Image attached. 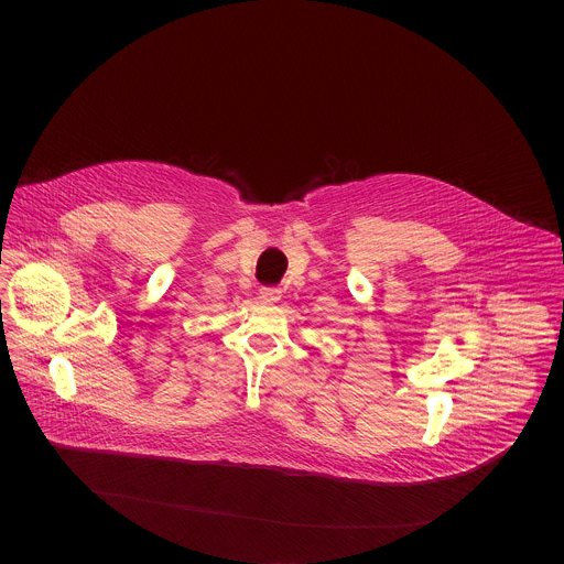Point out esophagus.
I'll return each instance as SVG.
<instances>
[{
  "label": "esophagus",
  "mask_w": 564,
  "mask_h": 564,
  "mask_svg": "<svg viewBox=\"0 0 564 564\" xmlns=\"http://www.w3.org/2000/svg\"><path fill=\"white\" fill-rule=\"evenodd\" d=\"M261 299L268 301V303H274L281 299V290L274 288V285H268V288H261Z\"/></svg>",
  "instance_id": "esophagus-1"
}]
</instances>
